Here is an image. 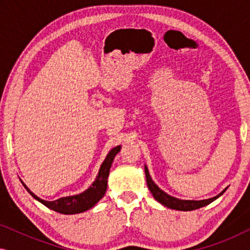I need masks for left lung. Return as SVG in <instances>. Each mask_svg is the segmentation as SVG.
Segmentation results:
<instances>
[{"label": "left lung", "instance_id": "left-lung-1", "mask_svg": "<svg viewBox=\"0 0 250 250\" xmlns=\"http://www.w3.org/2000/svg\"><path fill=\"white\" fill-rule=\"evenodd\" d=\"M145 172H146V184H148V188L149 190L151 191L153 198H155L157 201H159L160 204H163L164 206L172 208V209L186 210V211L198 209V208H201L206 206L208 204H210L211 201L217 199L218 197L222 196V194L225 192V190H223L220 194H217V196L209 198V199H205V200H181V199H177V198L170 197L169 194H167L166 192H164L163 190H160L159 188L153 183L151 177H150L149 170L146 168V166L145 167Z\"/></svg>", "mask_w": 250, "mask_h": 250}]
</instances>
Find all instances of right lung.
Masks as SVG:
<instances>
[{"mask_svg":"<svg viewBox=\"0 0 250 250\" xmlns=\"http://www.w3.org/2000/svg\"><path fill=\"white\" fill-rule=\"evenodd\" d=\"M121 150V146H115L114 149L110 150V152L108 153L107 158L104 159V162L102 163L99 170V174L97 176V180L94 181V183L88 188L86 191H84L83 193L77 194V196H71V197H64L57 199L54 201H45L43 199H40L39 197L35 196L28 188L23 184V187L26 188V190L35 198L36 200H39L40 203H42L44 206H46L50 209L61 214H77L82 213L90 209L104 196L105 190H107V183H108V176H109V170H110L111 164L114 162L115 156L117 155Z\"/></svg>","mask_w":250,"mask_h":250,"instance_id":"obj_1","label":"right lung"}]
</instances>
